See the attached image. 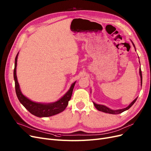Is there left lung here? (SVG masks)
I'll use <instances>...</instances> for the list:
<instances>
[{
	"instance_id": "1",
	"label": "left lung",
	"mask_w": 151,
	"mask_h": 151,
	"mask_svg": "<svg viewBox=\"0 0 151 151\" xmlns=\"http://www.w3.org/2000/svg\"><path fill=\"white\" fill-rule=\"evenodd\" d=\"M132 45L135 48V45L134 44L132 43ZM135 50H136V48H135ZM139 75H140V76H141V86H142V71H141V67H140V69H139ZM137 98H136L134 101L128 106L127 107H126V108H124V109H117V110H113V109H111L110 108L105 106L104 105H102V104H96L95 103L93 102V104L94 105V106H95V108L98 110V111H102V112H104V113H109V114H119V113H121L122 112H124V111L129 109L134 104V103L136 102V101L137 100Z\"/></svg>"
}]
</instances>
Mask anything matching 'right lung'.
Listing matches in <instances>:
<instances>
[{"instance_id": "add662e5", "label": "right lung", "mask_w": 151, "mask_h": 151, "mask_svg": "<svg viewBox=\"0 0 151 151\" xmlns=\"http://www.w3.org/2000/svg\"><path fill=\"white\" fill-rule=\"evenodd\" d=\"M19 53L17 55L15 59V68L14 70V78L15 80V92L17 96L19 101L33 115L36 116L39 118L42 117H49L55 114H57L63 111L67 106L68 104V101L70 100L73 90L75 85L74 82L71 85L70 90L67 91L65 95L61 97L59 100L56 102L52 103H36L31 101L30 99L25 97L23 94L22 93L19 84L17 81V78L16 75V68H17V62Z\"/></svg>"}]
</instances>
